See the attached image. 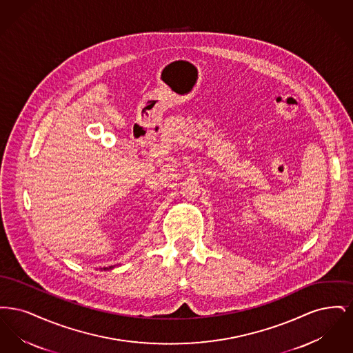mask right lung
<instances>
[{"instance_id":"obj_1","label":"right lung","mask_w":353,"mask_h":353,"mask_svg":"<svg viewBox=\"0 0 353 353\" xmlns=\"http://www.w3.org/2000/svg\"><path fill=\"white\" fill-rule=\"evenodd\" d=\"M112 268H114V266H110V268H107V269H105V268H104V269H103V270L112 269Z\"/></svg>"}]
</instances>
